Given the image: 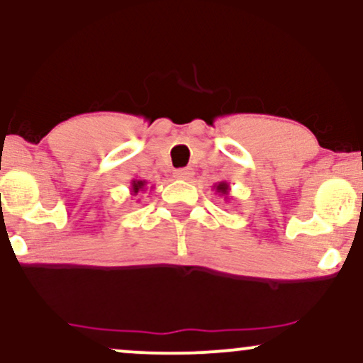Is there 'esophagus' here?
I'll return each mask as SVG.
<instances>
[{"instance_id":"1","label":"esophagus","mask_w":363,"mask_h":363,"mask_svg":"<svg viewBox=\"0 0 363 363\" xmlns=\"http://www.w3.org/2000/svg\"><path fill=\"white\" fill-rule=\"evenodd\" d=\"M193 169H177L174 170V177L182 179V181H187V179L193 177Z\"/></svg>"}]
</instances>
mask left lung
Returning <instances> with one entry per match:
<instances>
[{
	"label": "left lung",
	"instance_id": "8db88e82",
	"mask_svg": "<svg viewBox=\"0 0 363 363\" xmlns=\"http://www.w3.org/2000/svg\"><path fill=\"white\" fill-rule=\"evenodd\" d=\"M213 189H215V194H220V196H225V201H228V199H230V186H228V182L227 181H220V182H216V184L213 186Z\"/></svg>",
	"mask_w": 363,
	"mask_h": 363
}]
</instances>
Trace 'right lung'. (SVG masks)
I'll use <instances>...</instances> for the list:
<instances>
[{
  "mask_svg": "<svg viewBox=\"0 0 363 363\" xmlns=\"http://www.w3.org/2000/svg\"><path fill=\"white\" fill-rule=\"evenodd\" d=\"M147 184H148V182L145 181V179H133L131 187H129V189H131V194L136 196L138 193H143V191H147L148 189ZM152 189H153V186L150 187V191H152Z\"/></svg>",
  "mask_w": 363,
  "mask_h": 363,
  "instance_id": "right-lung-1",
  "label": "right lung"
}]
</instances>
